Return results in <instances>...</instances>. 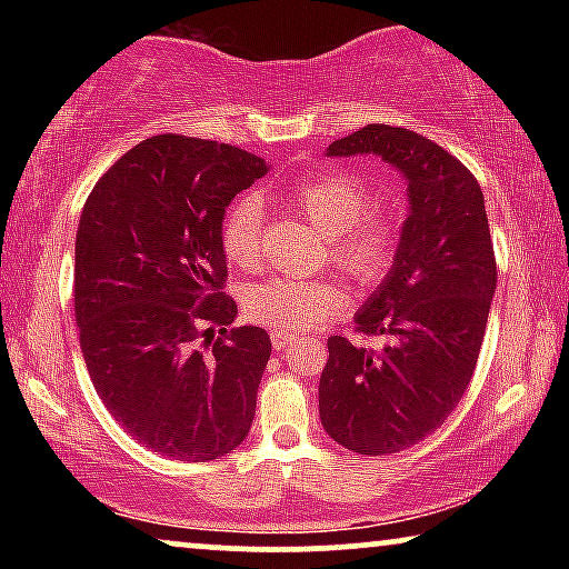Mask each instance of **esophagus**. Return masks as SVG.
<instances>
[{
    "mask_svg": "<svg viewBox=\"0 0 569 569\" xmlns=\"http://www.w3.org/2000/svg\"><path fill=\"white\" fill-rule=\"evenodd\" d=\"M292 341V333H284V331H271V347L277 349V352H282V349L290 345Z\"/></svg>",
    "mask_w": 569,
    "mask_h": 569,
    "instance_id": "34e87169",
    "label": "esophagus"
}]
</instances>
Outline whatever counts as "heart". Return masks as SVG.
Listing matches in <instances>:
<instances>
[{
  "label": "heart",
  "instance_id": "obj_1",
  "mask_svg": "<svg viewBox=\"0 0 569 569\" xmlns=\"http://www.w3.org/2000/svg\"><path fill=\"white\" fill-rule=\"evenodd\" d=\"M287 207L329 238L331 261L357 282H380L399 256V228L393 217L372 209L376 193L362 178L326 170L295 183L284 193ZM263 212L256 197H240L222 217L224 259L238 269H253L261 259ZM243 306L256 323L300 331L345 308V290L331 279L269 277L246 290Z\"/></svg>",
  "mask_w": 569,
  "mask_h": 569
}]
</instances>
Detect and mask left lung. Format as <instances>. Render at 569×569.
<instances>
[{
	"label": "left lung",
	"mask_w": 569,
	"mask_h": 569,
	"mask_svg": "<svg viewBox=\"0 0 569 569\" xmlns=\"http://www.w3.org/2000/svg\"><path fill=\"white\" fill-rule=\"evenodd\" d=\"M326 154H378L407 178L399 256L355 316L383 347L331 337L318 383L329 438L360 456L399 453L446 422L477 368L497 287L485 193L461 160L401 127L368 123Z\"/></svg>",
	"instance_id": "obj_1"
}]
</instances>
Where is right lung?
<instances>
[{"mask_svg":"<svg viewBox=\"0 0 569 569\" xmlns=\"http://www.w3.org/2000/svg\"><path fill=\"white\" fill-rule=\"evenodd\" d=\"M269 166L207 139L160 134L90 191L74 243V318L90 380L131 438L176 461L246 440L269 333L222 292L224 209ZM221 333L213 337V326Z\"/></svg>","mask_w":569,"mask_h":569,"instance_id":"1","label":"right lung"}]
</instances>
